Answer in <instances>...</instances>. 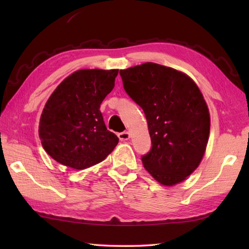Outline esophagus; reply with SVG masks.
<instances>
[{
  "mask_svg": "<svg viewBox=\"0 0 249 249\" xmlns=\"http://www.w3.org/2000/svg\"><path fill=\"white\" fill-rule=\"evenodd\" d=\"M129 137H130V135H129L128 132H122V133L119 134V138H120V141H122V142L128 141Z\"/></svg>",
  "mask_w": 249,
  "mask_h": 249,
  "instance_id": "1",
  "label": "esophagus"
}]
</instances>
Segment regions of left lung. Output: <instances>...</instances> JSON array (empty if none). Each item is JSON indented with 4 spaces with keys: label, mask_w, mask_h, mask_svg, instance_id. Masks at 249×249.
Wrapping results in <instances>:
<instances>
[{
    "label": "left lung",
    "mask_w": 249,
    "mask_h": 249,
    "mask_svg": "<svg viewBox=\"0 0 249 249\" xmlns=\"http://www.w3.org/2000/svg\"><path fill=\"white\" fill-rule=\"evenodd\" d=\"M120 74L148 123L153 147L142 158L145 169L162 185L182 182L199 167L209 142L210 112L199 87L188 74L154 62Z\"/></svg>",
    "instance_id": "left-lung-1"
}]
</instances>
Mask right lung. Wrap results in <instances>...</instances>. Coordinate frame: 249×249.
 Masks as SVG:
<instances>
[{
  "label": "right lung",
  "mask_w": 249,
  "mask_h": 249,
  "mask_svg": "<svg viewBox=\"0 0 249 249\" xmlns=\"http://www.w3.org/2000/svg\"><path fill=\"white\" fill-rule=\"evenodd\" d=\"M119 69H81L68 75L45 104L38 134L44 149L61 165L82 170L112 153L119 137L107 130L100 105Z\"/></svg>",
  "instance_id": "right-lung-1"
}]
</instances>
